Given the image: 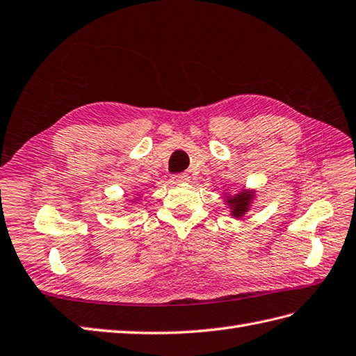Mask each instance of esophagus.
Returning <instances> with one entry per match:
<instances>
[{"mask_svg": "<svg viewBox=\"0 0 356 356\" xmlns=\"http://www.w3.org/2000/svg\"><path fill=\"white\" fill-rule=\"evenodd\" d=\"M173 184H179V183H187L188 181V175L187 173H175V175L170 177Z\"/></svg>", "mask_w": 356, "mask_h": 356, "instance_id": "esophagus-1", "label": "esophagus"}]
</instances>
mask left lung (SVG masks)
Instances as JSON below:
<instances>
[{"label": "left lung", "instance_id": "left-lung-1", "mask_svg": "<svg viewBox=\"0 0 356 356\" xmlns=\"http://www.w3.org/2000/svg\"><path fill=\"white\" fill-rule=\"evenodd\" d=\"M251 198H252L251 193H243V195H238L236 198H232L230 201H227V202H230V204L234 205V209H233L234 216H242L243 213L248 210Z\"/></svg>", "mask_w": 356, "mask_h": 356}]
</instances>
